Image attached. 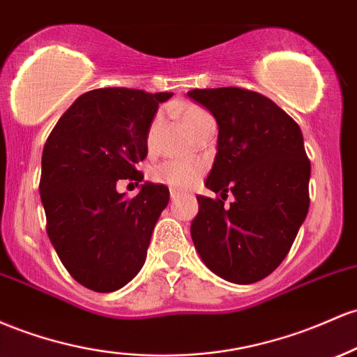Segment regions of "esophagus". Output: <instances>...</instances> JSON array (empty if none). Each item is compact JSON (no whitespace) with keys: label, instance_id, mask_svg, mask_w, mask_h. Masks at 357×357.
Returning <instances> with one entry per match:
<instances>
[{"label":"esophagus","instance_id":"esophagus-1","mask_svg":"<svg viewBox=\"0 0 357 357\" xmlns=\"http://www.w3.org/2000/svg\"><path fill=\"white\" fill-rule=\"evenodd\" d=\"M169 195H171V199H178L179 197H183L181 191H178V190H171Z\"/></svg>","mask_w":357,"mask_h":357}]
</instances>
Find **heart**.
<instances>
[{
    "label": "heart",
    "instance_id": "obj_1",
    "mask_svg": "<svg viewBox=\"0 0 357 357\" xmlns=\"http://www.w3.org/2000/svg\"><path fill=\"white\" fill-rule=\"evenodd\" d=\"M206 119H210L208 113L199 107H186L181 113V120L185 127L191 132L198 128ZM205 167L199 162H179V160H166L160 162L151 171V178L154 183L166 185L178 190H186L198 181L203 174Z\"/></svg>",
    "mask_w": 357,
    "mask_h": 357
}]
</instances>
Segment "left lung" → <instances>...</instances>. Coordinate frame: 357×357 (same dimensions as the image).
<instances>
[{
	"label": "left lung",
	"instance_id": "8db88e82",
	"mask_svg": "<svg viewBox=\"0 0 357 357\" xmlns=\"http://www.w3.org/2000/svg\"><path fill=\"white\" fill-rule=\"evenodd\" d=\"M188 96L218 123L217 155L197 197L191 238L215 274L250 284L271 274L295 242L310 206V160L295 120L261 93L244 88L191 89ZM230 190L236 198L222 206Z\"/></svg>",
	"mask_w": 357,
	"mask_h": 357
}]
</instances>
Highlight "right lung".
<instances>
[{"instance_id":"1","label":"right lung","mask_w":357,"mask_h":357,"mask_svg":"<svg viewBox=\"0 0 357 357\" xmlns=\"http://www.w3.org/2000/svg\"><path fill=\"white\" fill-rule=\"evenodd\" d=\"M172 93L100 88L59 119L42 152L40 198L47 236L70 276L98 293L134 280L146 262L152 230L169 203L164 185L144 183L125 198L120 179L137 181L159 105Z\"/></svg>"}]
</instances>
